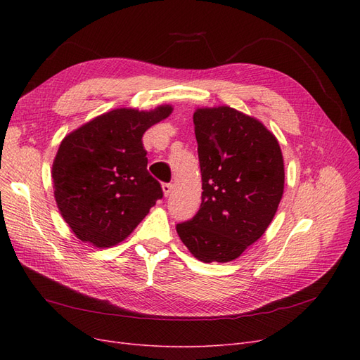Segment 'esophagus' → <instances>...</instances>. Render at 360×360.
<instances>
[{
	"mask_svg": "<svg viewBox=\"0 0 360 360\" xmlns=\"http://www.w3.org/2000/svg\"><path fill=\"white\" fill-rule=\"evenodd\" d=\"M162 191H163V195H165V197H168V195L172 192V184L171 183H163L162 184Z\"/></svg>",
	"mask_w": 360,
	"mask_h": 360,
	"instance_id": "esophagus-1",
	"label": "esophagus"
}]
</instances>
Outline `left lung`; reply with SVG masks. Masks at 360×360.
<instances>
[{"mask_svg": "<svg viewBox=\"0 0 360 360\" xmlns=\"http://www.w3.org/2000/svg\"><path fill=\"white\" fill-rule=\"evenodd\" d=\"M202 193L198 213L177 224L191 254L228 263L264 234L284 193V159L263 123L230 106L193 114Z\"/></svg>", "mask_w": 360, "mask_h": 360, "instance_id": "1", "label": "left lung"}]
</instances>
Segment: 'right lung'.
Segmentation results:
<instances>
[{
	"mask_svg": "<svg viewBox=\"0 0 360 360\" xmlns=\"http://www.w3.org/2000/svg\"><path fill=\"white\" fill-rule=\"evenodd\" d=\"M172 112L120 108L96 117L61 141L52 165L53 195L75 236L110 248L132 233L163 197L147 171L143 135Z\"/></svg>",
	"mask_w": 360,
	"mask_h": 360,
	"instance_id": "1",
	"label": "right lung"
}]
</instances>
